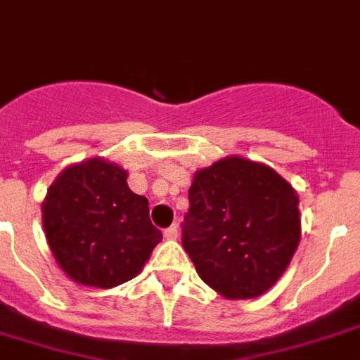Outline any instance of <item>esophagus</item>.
<instances>
[{
  "mask_svg": "<svg viewBox=\"0 0 360 360\" xmlns=\"http://www.w3.org/2000/svg\"><path fill=\"white\" fill-rule=\"evenodd\" d=\"M177 235H179V227L175 226H169V227H165L164 229V237L165 239H177Z\"/></svg>",
  "mask_w": 360,
  "mask_h": 360,
  "instance_id": "esophagus-1",
  "label": "esophagus"
}]
</instances>
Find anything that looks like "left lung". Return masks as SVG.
Wrapping results in <instances>:
<instances>
[{
	"instance_id": "8db88e82",
	"label": "left lung",
	"mask_w": 360,
	"mask_h": 360,
	"mask_svg": "<svg viewBox=\"0 0 360 360\" xmlns=\"http://www.w3.org/2000/svg\"><path fill=\"white\" fill-rule=\"evenodd\" d=\"M181 227L202 281L227 299H252L278 281L297 250L299 196L268 165L224 158L195 175Z\"/></svg>"
}]
</instances>
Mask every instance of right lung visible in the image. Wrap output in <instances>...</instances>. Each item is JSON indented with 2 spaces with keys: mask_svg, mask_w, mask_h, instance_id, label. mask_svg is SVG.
Listing matches in <instances>:
<instances>
[{
  "mask_svg": "<svg viewBox=\"0 0 360 360\" xmlns=\"http://www.w3.org/2000/svg\"><path fill=\"white\" fill-rule=\"evenodd\" d=\"M42 219L61 270L100 289L133 279L162 241L146 196L129 188L123 167L98 158L59 173L42 204Z\"/></svg>",
  "mask_w": 360,
  "mask_h": 360,
  "instance_id": "1",
  "label": "right lung"
}]
</instances>
